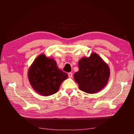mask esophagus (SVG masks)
Instances as JSON below:
<instances>
[{"label":"esophagus","mask_w":134,"mask_h":134,"mask_svg":"<svg viewBox=\"0 0 134 134\" xmlns=\"http://www.w3.org/2000/svg\"><path fill=\"white\" fill-rule=\"evenodd\" d=\"M68 75H69V78H72V72H69V74H68Z\"/></svg>","instance_id":"1"}]
</instances>
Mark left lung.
I'll return each mask as SVG.
<instances>
[{
	"label": "left lung",
	"mask_w": 134,
	"mask_h": 134,
	"mask_svg": "<svg viewBox=\"0 0 134 134\" xmlns=\"http://www.w3.org/2000/svg\"><path fill=\"white\" fill-rule=\"evenodd\" d=\"M79 71L74 79L81 90L90 94L99 92L106 86L110 76V69L98 54L93 53L78 62Z\"/></svg>",
	"instance_id": "obj_1"
}]
</instances>
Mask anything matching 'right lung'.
<instances>
[{
  "label": "right lung",
  "instance_id": "right-lung-1",
  "mask_svg": "<svg viewBox=\"0 0 134 134\" xmlns=\"http://www.w3.org/2000/svg\"><path fill=\"white\" fill-rule=\"evenodd\" d=\"M28 77L35 92L42 96H48L58 91L68 75L59 69L53 58L41 54L29 67Z\"/></svg>",
  "mask_w": 134,
  "mask_h": 134
}]
</instances>
